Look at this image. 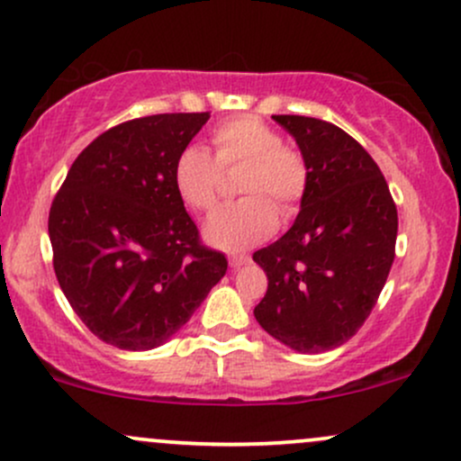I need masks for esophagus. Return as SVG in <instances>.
<instances>
[{
    "label": "esophagus",
    "instance_id": "obj_1",
    "mask_svg": "<svg viewBox=\"0 0 461 461\" xmlns=\"http://www.w3.org/2000/svg\"><path fill=\"white\" fill-rule=\"evenodd\" d=\"M249 262H251V258H249V256H240V253H234V256H230V267L231 268H240Z\"/></svg>",
    "mask_w": 461,
    "mask_h": 461
}]
</instances>
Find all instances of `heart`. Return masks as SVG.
Here are the masks:
<instances>
[{
	"instance_id": "heart-1",
	"label": "heart",
	"mask_w": 461,
	"mask_h": 461,
	"mask_svg": "<svg viewBox=\"0 0 461 461\" xmlns=\"http://www.w3.org/2000/svg\"><path fill=\"white\" fill-rule=\"evenodd\" d=\"M214 158L203 147L186 145L171 167V184L184 205L212 212L221 197L223 171L240 167L236 203L225 205L205 225V238L221 249H247L277 230L279 216L299 212L310 188V164L303 151L282 140V134L260 116L240 114L216 123L210 131Z\"/></svg>"
}]
</instances>
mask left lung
Returning a JSON list of instances; mask_svg holds the SVG:
<instances>
[{
    "label": "left lung",
    "mask_w": 461,
    "mask_h": 461,
    "mask_svg": "<svg viewBox=\"0 0 461 461\" xmlns=\"http://www.w3.org/2000/svg\"><path fill=\"white\" fill-rule=\"evenodd\" d=\"M273 119L303 151L310 188L294 225L253 253L268 277L253 314L294 351H330L356 336L377 303L399 216L377 162L345 130L312 116Z\"/></svg>",
    "instance_id": "1"
}]
</instances>
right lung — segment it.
<instances>
[{
    "mask_svg": "<svg viewBox=\"0 0 461 461\" xmlns=\"http://www.w3.org/2000/svg\"><path fill=\"white\" fill-rule=\"evenodd\" d=\"M210 113L151 114L99 134L51 201L62 293L108 345L145 351L184 327L227 271L173 190L177 151Z\"/></svg>",
    "mask_w": 461,
    "mask_h": 461,
    "instance_id": "add662e5",
    "label": "right lung"
}]
</instances>
